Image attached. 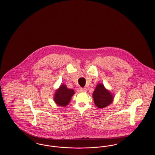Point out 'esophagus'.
<instances>
[{"label":"esophagus","mask_w":155,"mask_h":155,"mask_svg":"<svg viewBox=\"0 0 155 155\" xmlns=\"http://www.w3.org/2000/svg\"><path fill=\"white\" fill-rule=\"evenodd\" d=\"M80 91L81 92H86L87 91V89L85 88H80Z\"/></svg>","instance_id":"esophagus-1"}]
</instances>
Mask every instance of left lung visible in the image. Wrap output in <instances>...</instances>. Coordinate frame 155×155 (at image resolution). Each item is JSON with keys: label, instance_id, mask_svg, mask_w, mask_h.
Returning <instances> with one entry per match:
<instances>
[{"label": "left lung", "instance_id": "8db88e82", "mask_svg": "<svg viewBox=\"0 0 155 155\" xmlns=\"http://www.w3.org/2000/svg\"><path fill=\"white\" fill-rule=\"evenodd\" d=\"M92 96L95 104L99 108H103L110 105L114 99L110 92L105 88L101 83L97 85Z\"/></svg>", "mask_w": 155, "mask_h": 155}]
</instances>
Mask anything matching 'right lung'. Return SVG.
<instances>
[{
	"instance_id": "right-lung-1",
	"label": "right lung",
	"mask_w": 155,
	"mask_h": 155,
	"mask_svg": "<svg viewBox=\"0 0 155 155\" xmlns=\"http://www.w3.org/2000/svg\"><path fill=\"white\" fill-rule=\"evenodd\" d=\"M74 93L73 89L67 88L66 85L62 84L55 92L54 101L59 106L62 107L66 106L70 103Z\"/></svg>"
}]
</instances>
